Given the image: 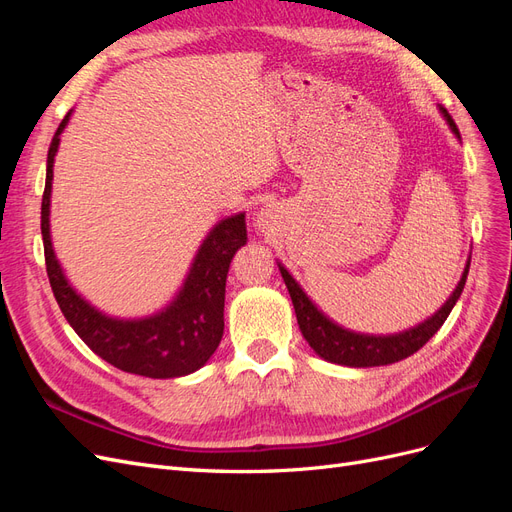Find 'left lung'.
<instances>
[{"label":"left lung","mask_w":512,"mask_h":512,"mask_svg":"<svg viewBox=\"0 0 512 512\" xmlns=\"http://www.w3.org/2000/svg\"><path fill=\"white\" fill-rule=\"evenodd\" d=\"M442 113L448 121V126H451L453 132L459 136L455 121L446 113V108H442ZM280 271L286 282V288L290 292L299 329L316 354H320L324 361H331L337 365L378 367V365H391L401 359H408L410 354L421 350L429 339L438 333L448 314H451V309L455 307L457 299L461 297L463 286H466L470 262L466 265V271H463L455 292L451 294V299H448L436 314L406 333L386 335V337L359 335V333H350L342 327H337L335 322H331L327 316L318 312L316 305L307 299V294L299 288L297 282L292 280V275L284 267H280Z\"/></svg>","instance_id":"obj_1"}]
</instances>
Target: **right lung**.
Here are the masks:
<instances>
[{
    "label": "right lung",
    "instance_id": "add662e5",
    "mask_svg": "<svg viewBox=\"0 0 512 512\" xmlns=\"http://www.w3.org/2000/svg\"><path fill=\"white\" fill-rule=\"evenodd\" d=\"M70 113L61 119L46 158L40 228L46 275L55 301L70 327L106 363L145 378H179L203 367L224 333V292L230 260L247 241L245 215H232L215 226L200 245L179 297L164 312L145 320L102 316L72 290L55 260L49 235L53 160Z\"/></svg>",
    "mask_w": 512,
    "mask_h": 512
}]
</instances>
